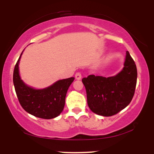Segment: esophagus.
Here are the masks:
<instances>
[{
  "label": "esophagus",
  "mask_w": 154,
  "mask_h": 154,
  "mask_svg": "<svg viewBox=\"0 0 154 154\" xmlns=\"http://www.w3.org/2000/svg\"><path fill=\"white\" fill-rule=\"evenodd\" d=\"M81 78H82V75H81V74L79 73V72H77V73H76L75 79H77V80H79V79H81Z\"/></svg>",
  "instance_id": "esophagus-1"
}]
</instances>
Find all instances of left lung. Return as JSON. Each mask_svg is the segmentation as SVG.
<instances>
[{"label": "left lung", "instance_id": "8db88e82", "mask_svg": "<svg viewBox=\"0 0 154 154\" xmlns=\"http://www.w3.org/2000/svg\"><path fill=\"white\" fill-rule=\"evenodd\" d=\"M137 76L135 61L127 51L123 69L116 75L83 78L90 109L98 115L111 116L126 108L133 98Z\"/></svg>", "mask_w": 154, "mask_h": 154}]
</instances>
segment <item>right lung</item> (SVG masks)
<instances>
[{
  "label": "right lung",
  "mask_w": 154,
  "mask_h": 154,
  "mask_svg": "<svg viewBox=\"0 0 154 154\" xmlns=\"http://www.w3.org/2000/svg\"><path fill=\"white\" fill-rule=\"evenodd\" d=\"M23 51L16 63L13 75L14 85L19 103L26 112L36 117L54 119L62 112L67 91L75 77L60 79L43 89L29 86L21 79L19 74V65Z\"/></svg>",
  "instance_id": "add662e5"
}]
</instances>
